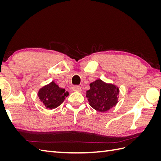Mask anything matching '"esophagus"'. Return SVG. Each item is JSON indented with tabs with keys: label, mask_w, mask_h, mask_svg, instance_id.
Masks as SVG:
<instances>
[{
	"label": "esophagus",
	"mask_w": 161,
	"mask_h": 161,
	"mask_svg": "<svg viewBox=\"0 0 161 161\" xmlns=\"http://www.w3.org/2000/svg\"><path fill=\"white\" fill-rule=\"evenodd\" d=\"M72 90L74 91H78V92H81L82 89H81V87L80 86H78V85H75L72 86Z\"/></svg>",
	"instance_id": "1"
}]
</instances>
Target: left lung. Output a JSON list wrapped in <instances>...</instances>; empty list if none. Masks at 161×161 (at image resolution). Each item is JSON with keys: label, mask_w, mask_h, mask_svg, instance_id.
Returning a JSON list of instances; mask_svg holds the SVG:
<instances>
[{"label": "left lung", "mask_w": 161, "mask_h": 161, "mask_svg": "<svg viewBox=\"0 0 161 161\" xmlns=\"http://www.w3.org/2000/svg\"><path fill=\"white\" fill-rule=\"evenodd\" d=\"M119 92V88L115 85L98 79L90 84V89L86 92V97L94 109L105 112L118 103Z\"/></svg>", "instance_id": "8db88e82"}]
</instances>
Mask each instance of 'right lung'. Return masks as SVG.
I'll return each mask as SVG.
<instances>
[{
	"instance_id": "right-lung-1",
	"label": "right lung",
	"mask_w": 161,
	"mask_h": 161,
	"mask_svg": "<svg viewBox=\"0 0 161 161\" xmlns=\"http://www.w3.org/2000/svg\"><path fill=\"white\" fill-rule=\"evenodd\" d=\"M37 95L46 108L53 109L63 103L65 97L69 95V92H66L65 89L60 88L52 81L39 90Z\"/></svg>"
}]
</instances>
